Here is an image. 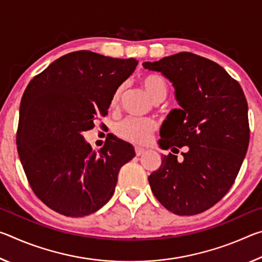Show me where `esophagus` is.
I'll return each instance as SVG.
<instances>
[{
    "label": "esophagus",
    "mask_w": 262,
    "mask_h": 262,
    "mask_svg": "<svg viewBox=\"0 0 262 262\" xmlns=\"http://www.w3.org/2000/svg\"><path fill=\"white\" fill-rule=\"evenodd\" d=\"M144 151H145V149L141 148V147H135V154H136V156H141V155L143 154Z\"/></svg>",
    "instance_id": "esophagus-1"
}]
</instances>
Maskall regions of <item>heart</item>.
I'll return each mask as SVG.
<instances>
[{
    "label": "heart",
    "instance_id": "1",
    "mask_svg": "<svg viewBox=\"0 0 262 262\" xmlns=\"http://www.w3.org/2000/svg\"><path fill=\"white\" fill-rule=\"evenodd\" d=\"M142 88L154 101L164 99L166 96V82L158 75H145L140 79ZM122 92V86L114 92L111 99V106L118 104ZM157 123L151 119L127 118L117 126V134L121 139L133 142V143H145L150 140L152 133L156 130Z\"/></svg>",
    "mask_w": 262,
    "mask_h": 262
}]
</instances>
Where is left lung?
<instances>
[{
  "mask_svg": "<svg viewBox=\"0 0 262 262\" xmlns=\"http://www.w3.org/2000/svg\"><path fill=\"white\" fill-rule=\"evenodd\" d=\"M143 68L163 74L174 88L179 108L161 127L163 155L149 184L162 205L177 215H195L216 205L231 188L250 142L247 101L242 86L216 62L183 52Z\"/></svg>",
  "mask_w": 262,
  "mask_h": 262,
  "instance_id": "left-lung-1",
  "label": "left lung"
}]
</instances>
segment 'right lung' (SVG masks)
Masks as SVG:
<instances>
[{
    "label": "right lung",
    "instance_id": "add662e5",
    "mask_svg": "<svg viewBox=\"0 0 262 262\" xmlns=\"http://www.w3.org/2000/svg\"><path fill=\"white\" fill-rule=\"evenodd\" d=\"M137 63L73 52L26 86L17 150L34 194L59 214L83 217L99 210L112 198L121 166L135 156L134 147L115 136L95 151L83 133L107 114L114 92Z\"/></svg>",
    "mask_w": 262,
    "mask_h": 262
}]
</instances>
